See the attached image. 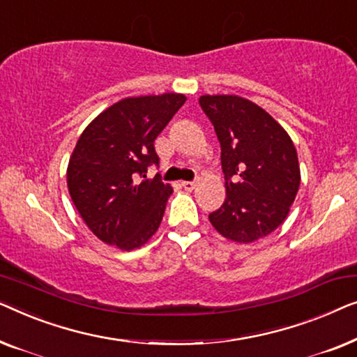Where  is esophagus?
<instances>
[{"mask_svg": "<svg viewBox=\"0 0 357 357\" xmlns=\"http://www.w3.org/2000/svg\"><path fill=\"white\" fill-rule=\"evenodd\" d=\"M181 185H183L185 190H192L195 188V183H194V181H183Z\"/></svg>", "mask_w": 357, "mask_h": 357, "instance_id": "34e87169", "label": "esophagus"}]
</instances>
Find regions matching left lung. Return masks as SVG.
Wrapping results in <instances>:
<instances>
[{
	"mask_svg": "<svg viewBox=\"0 0 357 357\" xmlns=\"http://www.w3.org/2000/svg\"><path fill=\"white\" fill-rule=\"evenodd\" d=\"M200 108L222 147L227 199L208 215L220 234L254 243L288 217L301 183L298 153L288 132L259 105L238 95H202Z\"/></svg>",
	"mask_w": 357,
	"mask_h": 357,
	"instance_id": "1",
	"label": "left lung"
}]
</instances>
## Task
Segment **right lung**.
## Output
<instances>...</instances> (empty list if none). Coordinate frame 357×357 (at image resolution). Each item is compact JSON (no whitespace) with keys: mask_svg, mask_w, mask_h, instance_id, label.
<instances>
[{"mask_svg":"<svg viewBox=\"0 0 357 357\" xmlns=\"http://www.w3.org/2000/svg\"><path fill=\"white\" fill-rule=\"evenodd\" d=\"M183 93L129 97L100 113L76 144L68 189L77 212L103 243L121 250L144 245L162 223L173 189L158 174L155 139L183 107Z\"/></svg>","mask_w":357,"mask_h":357,"instance_id":"right-lung-1","label":"right lung"}]
</instances>
